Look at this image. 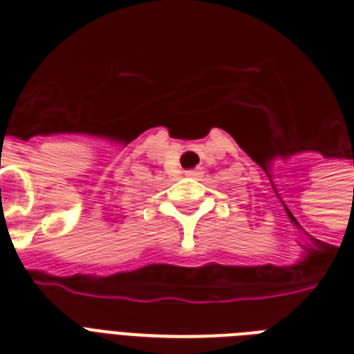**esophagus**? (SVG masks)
Here are the masks:
<instances>
[{
	"mask_svg": "<svg viewBox=\"0 0 354 354\" xmlns=\"http://www.w3.org/2000/svg\"><path fill=\"white\" fill-rule=\"evenodd\" d=\"M185 174H187L189 178H198L202 176V169H191V171H187Z\"/></svg>",
	"mask_w": 354,
	"mask_h": 354,
	"instance_id": "obj_1",
	"label": "esophagus"
}]
</instances>
